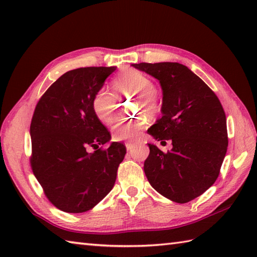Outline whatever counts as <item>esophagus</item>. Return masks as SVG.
I'll return each instance as SVG.
<instances>
[{"mask_svg":"<svg viewBox=\"0 0 257 257\" xmlns=\"http://www.w3.org/2000/svg\"><path fill=\"white\" fill-rule=\"evenodd\" d=\"M136 146H137V144L135 143H125V148H127L128 151H132L133 149H135Z\"/></svg>","mask_w":257,"mask_h":257,"instance_id":"1","label":"esophagus"}]
</instances>
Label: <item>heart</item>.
Here are the masks:
<instances>
[{"instance_id":"b5f03b06","label":"heart","mask_w":257,"mask_h":257,"mask_svg":"<svg viewBox=\"0 0 257 257\" xmlns=\"http://www.w3.org/2000/svg\"><path fill=\"white\" fill-rule=\"evenodd\" d=\"M113 88L119 94L138 96L140 108L147 111H154L158 106L155 92V84L150 77L139 70H128L113 80ZM92 110L101 122L110 124L114 120V98L110 92L99 90L92 99ZM144 119L134 122L117 124L113 129L112 138L114 140L136 139L145 128Z\"/></svg>"}]
</instances>
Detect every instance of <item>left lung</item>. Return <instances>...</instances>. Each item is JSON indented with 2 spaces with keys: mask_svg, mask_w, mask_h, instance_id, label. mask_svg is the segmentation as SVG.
<instances>
[{
  "mask_svg": "<svg viewBox=\"0 0 257 257\" xmlns=\"http://www.w3.org/2000/svg\"><path fill=\"white\" fill-rule=\"evenodd\" d=\"M162 88V117L148 129L172 149L148 144L144 170L156 191L177 203L198 198L216 181L227 150L226 117L219 98L199 76L179 63H140Z\"/></svg>",
  "mask_w": 257,
  "mask_h": 257,
  "instance_id": "8db88e82",
  "label": "left lung"
}]
</instances>
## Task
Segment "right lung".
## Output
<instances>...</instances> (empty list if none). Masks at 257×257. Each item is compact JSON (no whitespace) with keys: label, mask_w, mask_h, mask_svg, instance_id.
<instances>
[{"label":"right lung","mask_w":257,"mask_h":257,"mask_svg":"<svg viewBox=\"0 0 257 257\" xmlns=\"http://www.w3.org/2000/svg\"><path fill=\"white\" fill-rule=\"evenodd\" d=\"M114 70H69L44 92L33 113L32 170L46 198L64 212L91 210L116 182L125 147L111 143L99 148L111 136L92 110V99Z\"/></svg>","instance_id":"right-lung-1"}]
</instances>
